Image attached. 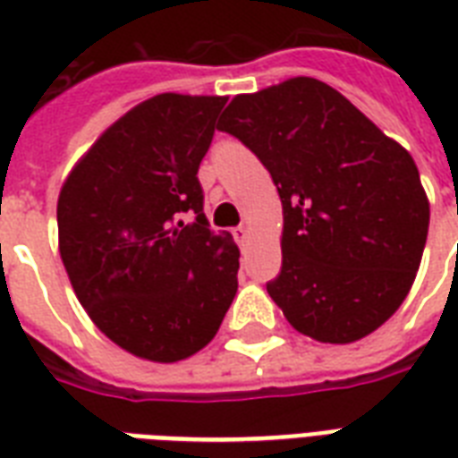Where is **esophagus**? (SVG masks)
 Here are the masks:
<instances>
[{"label": "esophagus", "instance_id": "1", "mask_svg": "<svg viewBox=\"0 0 458 458\" xmlns=\"http://www.w3.org/2000/svg\"><path fill=\"white\" fill-rule=\"evenodd\" d=\"M233 235H235V240L240 247H244V244L250 242V228H247V225H240V228H235V233H233Z\"/></svg>", "mask_w": 458, "mask_h": 458}]
</instances>
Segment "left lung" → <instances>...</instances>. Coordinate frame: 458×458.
I'll list each match as a JSON object with an SVG mask.
<instances>
[{
    "label": "left lung",
    "mask_w": 458,
    "mask_h": 458,
    "mask_svg": "<svg viewBox=\"0 0 458 458\" xmlns=\"http://www.w3.org/2000/svg\"><path fill=\"white\" fill-rule=\"evenodd\" d=\"M261 158L283 204V268L266 290L297 333L370 335L411 290L430 201L411 154L316 78L237 95L221 116Z\"/></svg>",
    "instance_id": "obj_1"
}]
</instances>
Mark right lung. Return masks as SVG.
Returning a JSON list of instances; mask_svg holds the SVG:
<instances>
[{
	"label": "right lung",
	"mask_w": 458,
	"mask_h": 458,
	"mask_svg": "<svg viewBox=\"0 0 458 458\" xmlns=\"http://www.w3.org/2000/svg\"><path fill=\"white\" fill-rule=\"evenodd\" d=\"M228 97L164 92L111 123L64 180L59 254L82 309L128 354L175 363L214 340L240 250L208 228L197 171Z\"/></svg>",
	"instance_id": "right-lung-1"
}]
</instances>
